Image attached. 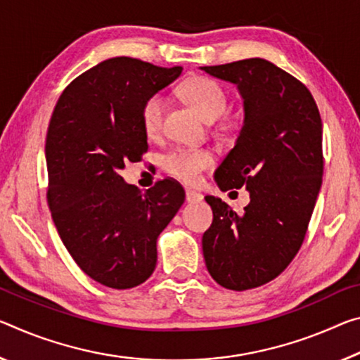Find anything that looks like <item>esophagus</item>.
<instances>
[{
	"label": "esophagus",
	"mask_w": 360,
	"mask_h": 360,
	"mask_svg": "<svg viewBox=\"0 0 360 360\" xmlns=\"http://www.w3.org/2000/svg\"><path fill=\"white\" fill-rule=\"evenodd\" d=\"M203 195L202 193H198L195 191H186V200L189 203H197V202H202Z\"/></svg>",
	"instance_id": "obj_1"
}]
</instances>
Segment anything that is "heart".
Masks as SVG:
<instances>
[{
  "mask_svg": "<svg viewBox=\"0 0 360 360\" xmlns=\"http://www.w3.org/2000/svg\"><path fill=\"white\" fill-rule=\"evenodd\" d=\"M179 94L203 118H218L227 107L226 89L213 78L191 77L179 86ZM165 101L152 94L141 105V127L147 138H157L163 127ZM214 155L205 147H181L163 158L162 167L169 176L184 184H197L205 171L213 168Z\"/></svg>",
  "mask_w": 360,
  "mask_h": 360,
  "instance_id": "heart-1",
  "label": "heart"
}]
</instances>
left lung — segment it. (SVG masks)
Wrapping results in <instances>:
<instances>
[{"label": "left lung", "mask_w": 360, "mask_h": 360, "mask_svg": "<svg viewBox=\"0 0 360 360\" xmlns=\"http://www.w3.org/2000/svg\"><path fill=\"white\" fill-rule=\"evenodd\" d=\"M202 68L243 98L240 136L214 178L221 191L245 187L250 203L238 214L205 197L213 222L202 238L210 276L243 292L281 276L304 242L322 186V120L311 91L269 60Z\"/></svg>", "instance_id": "1"}]
</instances>
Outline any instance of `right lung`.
<instances>
[{
    "mask_svg": "<svg viewBox=\"0 0 360 360\" xmlns=\"http://www.w3.org/2000/svg\"><path fill=\"white\" fill-rule=\"evenodd\" d=\"M182 67L113 57L64 89L46 134L48 205L67 252L105 287H138L157 264V238L186 193L174 179L146 193L120 169L149 149L141 105L178 78Z\"/></svg>",
    "mask_w": 360,
    "mask_h": 360,
    "instance_id": "obj_1",
    "label": "right lung"
}]
</instances>
